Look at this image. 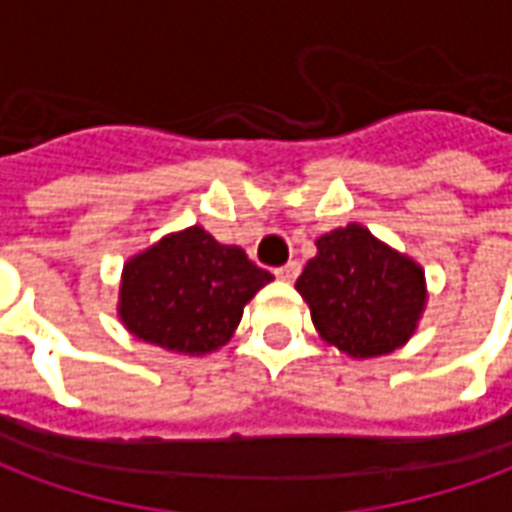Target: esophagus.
Instances as JSON below:
<instances>
[{
	"label": "esophagus",
	"mask_w": 512,
	"mask_h": 512,
	"mask_svg": "<svg viewBox=\"0 0 512 512\" xmlns=\"http://www.w3.org/2000/svg\"><path fill=\"white\" fill-rule=\"evenodd\" d=\"M301 266L296 263V260H290V263H285V266H279L274 274H277V279H282V282H293V279L299 277Z\"/></svg>",
	"instance_id": "obj_1"
}]
</instances>
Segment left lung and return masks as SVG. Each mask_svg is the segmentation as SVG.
<instances>
[{
  "mask_svg": "<svg viewBox=\"0 0 512 512\" xmlns=\"http://www.w3.org/2000/svg\"><path fill=\"white\" fill-rule=\"evenodd\" d=\"M315 246L318 255L304 266L296 290L323 340L356 359L408 343L428 301L422 266L362 224L337 227Z\"/></svg>",
  "mask_w": 512,
  "mask_h": 512,
  "instance_id": "1",
  "label": "left lung"
}]
</instances>
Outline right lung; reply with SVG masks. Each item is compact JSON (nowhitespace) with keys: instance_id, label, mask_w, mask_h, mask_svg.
I'll list each match as a JSON object with an SVG mask.
<instances>
[{"instance_id":"1","label":"right lung","mask_w":512,"mask_h":512,"mask_svg":"<svg viewBox=\"0 0 512 512\" xmlns=\"http://www.w3.org/2000/svg\"><path fill=\"white\" fill-rule=\"evenodd\" d=\"M271 279L241 246H224L202 227H189L128 260L117 312L139 340L202 356L233 337L246 301Z\"/></svg>"}]
</instances>
